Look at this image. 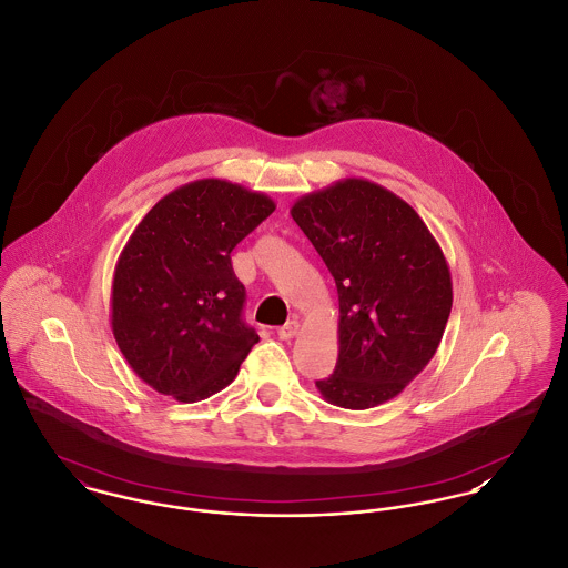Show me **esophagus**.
<instances>
[{
    "mask_svg": "<svg viewBox=\"0 0 568 568\" xmlns=\"http://www.w3.org/2000/svg\"><path fill=\"white\" fill-rule=\"evenodd\" d=\"M301 331V324L296 322V320H292V322H287L285 326H281L276 334H278V338H283V341H290V338H294L296 334Z\"/></svg>",
    "mask_w": 568,
    "mask_h": 568,
    "instance_id": "esophagus-1",
    "label": "esophagus"
}]
</instances>
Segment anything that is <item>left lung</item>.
Instances as JSON below:
<instances>
[{"label":"left lung","mask_w":568,"mask_h":568,"mask_svg":"<svg viewBox=\"0 0 568 568\" xmlns=\"http://www.w3.org/2000/svg\"><path fill=\"white\" fill-rule=\"evenodd\" d=\"M292 219L338 294V358L317 390L345 409L397 397L434 358L450 315L439 244L409 203L363 178L304 195Z\"/></svg>","instance_id":"obj_1"}]
</instances>
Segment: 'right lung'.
I'll return each instance as SVG.
<instances>
[{
    "mask_svg": "<svg viewBox=\"0 0 568 568\" xmlns=\"http://www.w3.org/2000/svg\"><path fill=\"white\" fill-rule=\"evenodd\" d=\"M274 201L227 180H195L134 227L111 285V328L134 373L182 403L230 386L260 341L242 320L232 251Z\"/></svg>",
    "mask_w": 568,
    "mask_h": 568,
    "instance_id": "1",
    "label": "right lung"
}]
</instances>
